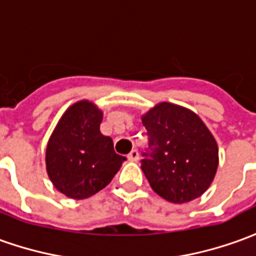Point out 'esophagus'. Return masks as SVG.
Wrapping results in <instances>:
<instances>
[{
  "label": "esophagus",
  "instance_id": "34e87169",
  "mask_svg": "<svg viewBox=\"0 0 256 256\" xmlns=\"http://www.w3.org/2000/svg\"><path fill=\"white\" fill-rule=\"evenodd\" d=\"M138 158H140V154H138L137 150H133V151L128 155V160H132V162H137Z\"/></svg>",
  "mask_w": 256,
  "mask_h": 256
}]
</instances>
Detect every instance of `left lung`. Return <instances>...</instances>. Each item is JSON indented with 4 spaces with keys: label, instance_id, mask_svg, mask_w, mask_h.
Returning <instances> with one entry per match:
<instances>
[{
    "label": "left lung",
    "instance_id": "8db88e82",
    "mask_svg": "<svg viewBox=\"0 0 256 256\" xmlns=\"http://www.w3.org/2000/svg\"><path fill=\"white\" fill-rule=\"evenodd\" d=\"M141 120L150 137L141 169L151 188L173 204L202 196L215 178L219 150L201 118L180 105L160 102Z\"/></svg>",
    "mask_w": 256,
    "mask_h": 256
}]
</instances>
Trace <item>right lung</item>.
Here are the masks:
<instances>
[{
	"mask_svg": "<svg viewBox=\"0 0 256 256\" xmlns=\"http://www.w3.org/2000/svg\"><path fill=\"white\" fill-rule=\"evenodd\" d=\"M101 122L102 110L96 104L78 101L66 110L48 140V178L69 198L84 200L102 190L126 160L100 132Z\"/></svg>",
	"mask_w": 256,
	"mask_h": 256,
	"instance_id": "add662e5",
	"label": "right lung"
}]
</instances>
